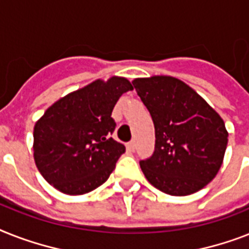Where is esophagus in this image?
Segmentation results:
<instances>
[{"label": "esophagus", "mask_w": 249, "mask_h": 249, "mask_svg": "<svg viewBox=\"0 0 249 249\" xmlns=\"http://www.w3.org/2000/svg\"><path fill=\"white\" fill-rule=\"evenodd\" d=\"M128 149L131 151V152H134L135 151V141H131V142L128 143Z\"/></svg>", "instance_id": "34e87169"}]
</instances>
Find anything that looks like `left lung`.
I'll return each instance as SVG.
<instances>
[{"instance_id":"1","label":"left lung","mask_w":249,"mask_h":249,"mask_svg":"<svg viewBox=\"0 0 249 249\" xmlns=\"http://www.w3.org/2000/svg\"><path fill=\"white\" fill-rule=\"evenodd\" d=\"M133 86L155 125V152L139 162L147 180L170 196L206 187L219 173L228 145L221 116L173 76L138 78Z\"/></svg>"}]
</instances>
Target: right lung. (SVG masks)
Segmentation results:
<instances>
[{
	"label": "right lung",
	"instance_id": "add662e5",
	"mask_svg": "<svg viewBox=\"0 0 249 249\" xmlns=\"http://www.w3.org/2000/svg\"><path fill=\"white\" fill-rule=\"evenodd\" d=\"M133 90L128 79H97L69 93L34 125V161L42 177L70 196L92 192L108 179L124 144L111 138L112 110L121 94Z\"/></svg>",
	"mask_w": 249,
	"mask_h": 249
}]
</instances>
